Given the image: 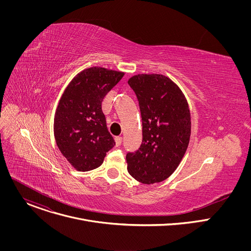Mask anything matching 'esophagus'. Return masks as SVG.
<instances>
[{
    "instance_id": "esophagus-1",
    "label": "esophagus",
    "mask_w": 251,
    "mask_h": 251,
    "mask_svg": "<svg viewBox=\"0 0 251 251\" xmlns=\"http://www.w3.org/2000/svg\"><path fill=\"white\" fill-rule=\"evenodd\" d=\"M121 143H122V137H116L115 138V144H116V146H120Z\"/></svg>"
}]
</instances>
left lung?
<instances>
[{"instance_id":"1","label":"left lung","mask_w":251,"mask_h":251,"mask_svg":"<svg viewBox=\"0 0 251 251\" xmlns=\"http://www.w3.org/2000/svg\"><path fill=\"white\" fill-rule=\"evenodd\" d=\"M139 101L143 140L126 156L129 174L140 183L165 181L180 165L191 137L188 101L172 79L162 75H137L128 80Z\"/></svg>"}]
</instances>
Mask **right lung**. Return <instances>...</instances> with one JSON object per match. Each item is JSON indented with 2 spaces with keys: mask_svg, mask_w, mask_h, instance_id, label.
I'll use <instances>...</instances> for the list:
<instances>
[{
  "mask_svg": "<svg viewBox=\"0 0 251 251\" xmlns=\"http://www.w3.org/2000/svg\"><path fill=\"white\" fill-rule=\"evenodd\" d=\"M124 73L100 66L77 74L63 91L54 115L56 145L69 164L79 172L101 166L115 145L106 126L101 103Z\"/></svg>",
  "mask_w": 251,
  "mask_h": 251,
  "instance_id": "right-lung-1",
  "label": "right lung"
}]
</instances>
